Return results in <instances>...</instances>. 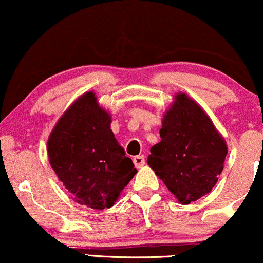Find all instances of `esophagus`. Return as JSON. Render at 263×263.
<instances>
[{"instance_id": "34e87169", "label": "esophagus", "mask_w": 263, "mask_h": 263, "mask_svg": "<svg viewBox=\"0 0 263 263\" xmlns=\"http://www.w3.org/2000/svg\"><path fill=\"white\" fill-rule=\"evenodd\" d=\"M134 163H135V166L137 167V169H140L145 164V159L143 156H136L134 157Z\"/></svg>"}]
</instances>
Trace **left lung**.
<instances>
[{
	"label": "left lung",
	"instance_id": "8db88e82",
	"mask_svg": "<svg viewBox=\"0 0 263 263\" xmlns=\"http://www.w3.org/2000/svg\"><path fill=\"white\" fill-rule=\"evenodd\" d=\"M162 141L148 165L182 204L210 194L223 172L228 147L210 116L187 94L176 93L164 114Z\"/></svg>",
	"mask_w": 263,
	"mask_h": 263
}]
</instances>
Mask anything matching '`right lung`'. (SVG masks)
I'll return each mask as SVG.
<instances>
[{"label": "right lung", "instance_id": "1", "mask_svg": "<svg viewBox=\"0 0 263 263\" xmlns=\"http://www.w3.org/2000/svg\"><path fill=\"white\" fill-rule=\"evenodd\" d=\"M111 115L96 93L77 98L47 140L50 165L73 200L93 210L110 208L137 173L116 141Z\"/></svg>", "mask_w": 263, "mask_h": 263}]
</instances>
